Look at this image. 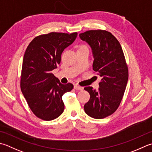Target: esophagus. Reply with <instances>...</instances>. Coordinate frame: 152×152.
<instances>
[{
    "mask_svg": "<svg viewBox=\"0 0 152 152\" xmlns=\"http://www.w3.org/2000/svg\"><path fill=\"white\" fill-rule=\"evenodd\" d=\"M74 88L75 90H83V88L81 87V86H78V84H75L74 86Z\"/></svg>",
    "mask_w": 152,
    "mask_h": 152,
    "instance_id": "34e87169",
    "label": "esophagus"
}]
</instances>
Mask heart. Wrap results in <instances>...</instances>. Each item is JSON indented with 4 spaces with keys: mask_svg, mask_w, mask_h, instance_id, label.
<instances>
[{
    "mask_svg": "<svg viewBox=\"0 0 152 152\" xmlns=\"http://www.w3.org/2000/svg\"><path fill=\"white\" fill-rule=\"evenodd\" d=\"M83 48H87V47H86V46H84V45H82V46H80V49H83Z\"/></svg>",
    "mask_w": 152,
    "mask_h": 152,
    "instance_id": "b5f03b06",
    "label": "heart"
}]
</instances>
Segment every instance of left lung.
I'll return each mask as SVG.
<instances>
[{"label":"left lung","instance_id":"obj_1","mask_svg":"<svg viewBox=\"0 0 152 152\" xmlns=\"http://www.w3.org/2000/svg\"><path fill=\"white\" fill-rule=\"evenodd\" d=\"M90 46L94 58L93 70L101 77L98 90L84 88L90 99L84 105L86 113L101 119L112 115L119 106L129 79V71L121 44L105 30H90L79 35Z\"/></svg>","mask_w":152,"mask_h":152}]
</instances>
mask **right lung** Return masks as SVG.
<instances>
[{
	"label": "right lung",
	"mask_w": 152,
	"mask_h": 152,
	"mask_svg": "<svg viewBox=\"0 0 152 152\" xmlns=\"http://www.w3.org/2000/svg\"><path fill=\"white\" fill-rule=\"evenodd\" d=\"M76 32L68 34L51 32L33 39L23 56L21 90L34 115L44 121L58 117L64 109L62 96L74 86L62 84L51 73L60 64L64 49L77 37Z\"/></svg>",
	"instance_id": "1"
}]
</instances>
